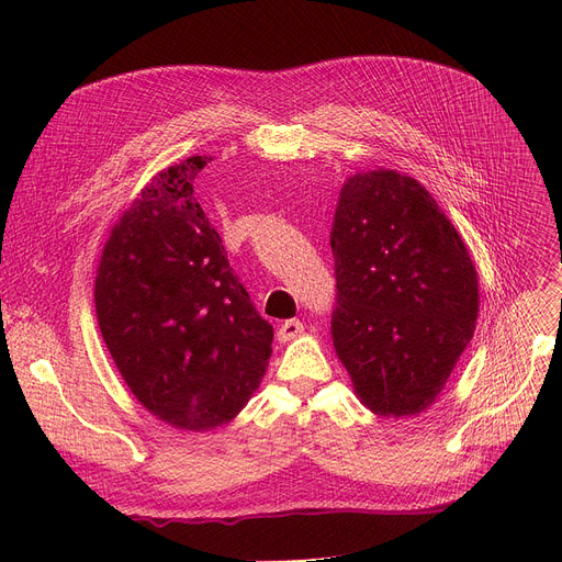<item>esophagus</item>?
I'll use <instances>...</instances> for the list:
<instances>
[{
    "mask_svg": "<svg viewBox=\"0 0 562 562\" xmlns=\"http://www.w3.org/2000/svg\"><path fill=\"white\" fill-rule=\"evenodd\" d=\"M303 330H305V326H303V323H301L299 318H289V321H284L282 326L278 328V339H280L282 344H286V341H291V339H296Z\"/></svg>",
    "mask_w": 562,
    "mask_h": 562,
    "instance_id": "obj_1",
    "label": "esophagus"
}]
</instances>
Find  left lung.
<instances>
[{"label": "left lung", "instance_id": "left-lung-1", "mask_svg": "<svg viewBox=\"0 0 562 562\" xmlns=\"http://www.w3.org/2000/svg\"><path fill=\"white\" fill-rule=\"evenodd\" d=\"M333 344L360 403L412 417L435 403L474 337L479 273L462 236L409 175H350L330 232Z\"/></svg>", "mask_w": 562, "mask_h": 562}]
</instances>
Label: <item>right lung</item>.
<instances>
[{"label":"right lung","instance_id":"add662e5","mask_svg":"<svg viewBox=\"0 0 562 562\" xmlns=\"http://www.w3.org/2000/svg\"><path fill=\"white\" fill-rule=\"evenodd\" d=\"M212 157L157 172L111 227L95 278L102 339L138 403L177 428L227 426L269 367L273 326L234 276L193 184Z\"/></svg>","mask_w":562,"mask_h":562}]
</instances>
